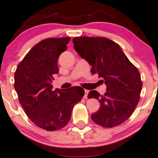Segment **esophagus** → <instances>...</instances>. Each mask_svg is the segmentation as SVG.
<instances>
[{"label": "esophagus", "instance_id": "esophagus-1", "mask_svg": "<svg viewBox=\"0 0 158 158\" xmlns=\"http://www.w3.org/2000/svg\"><path fill=\"white\" fill-rule=\"evenodd\" d=\"M89 91V90H85V95H84V98H87V95H88Z\"/></svg>", "mask_w": 158, "mask_h": 158}]
</instances>
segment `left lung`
<instances>
[{
	"mask_svg": "<svg viewBox=\"0 0 158 158\" xmlns=\"http://www.w3.org/2000/svg\"><path fill=\"white\" fill-rule=\"evenodd\" d=\"M74 49L92 66L91 73L102 78L106 92H89L99 101L100 108L91 118L100 126L112 128L128 120L140 99L142 82L138 69L118 44L106 37H75Z\"/></svg>",
	"mask_w": 158,
	"mask_h": 158,
	"instance_id": "1",
	"label": "left lung"
}]
</instances>
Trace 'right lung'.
Segmentation results:
<instances>
[{
  "mask_svg": "<svg viewBox=\"0 0 158 158\" xmlns=\"http://www.w3.org/2000/svg\"><path fill=\"white\" fill-rule=\"evenodd\" d=\"M69 37L48 38L38 43L17 66L14 88L28 118L47 131L63 128L72 111L85 94L82 87L52 90L53 75L59 72V56L66 51Z\"/></svg>",
  "mask_w": 158,
  "mask_h": 158,
  "instance_id": "1",
  "label": "right lung"
}]
</instances>
